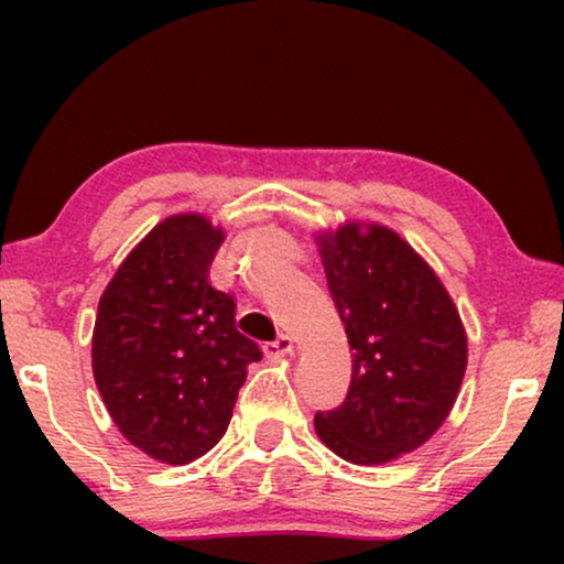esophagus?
I'll list each match as a JSON object with an SVG mask.
<instances>
[{"instance_id": "1", "label": "esophagus", "mask_w": 564, "mask_h": 564, "mask_svg": "<svg viewBox=\"0 0 564 564\" xmlns=\"http://www.w3.org/2000/svg\"><path fill=\"white\" fill-rule=\"evenodd\" d=\"M295 351V344H292V338L290 336H276L274 341H267L264 344V354L267 357H272V359H280V357H290V354Z\"/></svg>"}]
</instances>
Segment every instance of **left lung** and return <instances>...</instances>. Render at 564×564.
I'll return each mask as SVG.
<instances>
[{
	"label": "left lung",
	"mask_w": 564,
	"mask_h": 564,
	"mask_svg": "<svg viewBox=\"0 0 564 564\" xmlns=\"http://www.w3.org/2000/svg\"><path fill=\"white\" fill-rule=\"evenodd\" d=\"M321 257L354 359L344 403L315 413V431L346 462L382 465L449 415L465 328L438 276L390 228L346 223L321 236Z\"/></svg>",
	"instance_id": "8db88e82"
}]
</instances>
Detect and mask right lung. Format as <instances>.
Wrapping results in <instances>:
<instances>
[{
    "mask_svg": "<svg viewBox=\"0 0 564 564\" xmlns=\"http://www.w3.org/2000/svg\"><path fill=\"white\" fill-rule=\"evenodd\" d=\"M223 230L172 215L122 261L97 307L91 369L112 421L138 449L187 465L226 434L259 346L236 303L210 288Z\"/></svg>",
    "mask_w": 564,
    "mask_h": 564,
    "instance_id": "right-lung-1",
    "label": "right lung"
}]
</instances>
